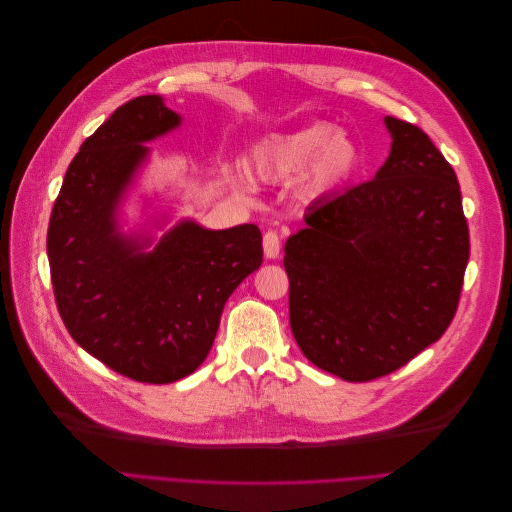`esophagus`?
<instances>
[{"instance_id": "esophagus-1", "label": "esophagus", "mask_w": 512, "mask_h": 512, "mask_svg": "<svg viewBox=\"0 0 512 512\" xmlns=\"http://www.w3.org/2000/svg\"><path fill=\"white\" fill-rule=\"evenodd\" d=\"M262 245H265V256L269 260L280 258V235H277V232H273V230L265 232V239H262Z\"/></svg>"}]
</instances>
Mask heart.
I'll return each mask as SVG.
<instances>
[{
    "label": "heart",
    "instance_id": "1",
    "mask_svg": "<svg viewBox=\"0 0 512 512\" xmlns=\"http://www.w3.org/2000/svg\"><path fill=\"white\" fill-rule=\"evenodd\" d=\"M363 164V151L348 132L329 121L303 123L288 132L271 134L252 149V173L267 183H286L299 177V192L320 198L344 188ZM228 183L250 194V179L241 170H226Z\"/></svg>",
    "mask_w": 512,
    "mask_h": 512
}]
</instances>
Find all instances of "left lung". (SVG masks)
I'll return each mask as SVG.
<instances>
[{
    "mask_svg": "<svg viewBox=\"0 0 512 512\" xmlns=\"http://www.w3.org/2000/svg\"><path fill=\"white\" fill-rule=\"evenodd\" d=\"M376 177L305 213L288 237L290 329L316 367L367 382L438 342L470 258L455 170L408 121L384 117Z\"/></svg>",
    "mask_w": 512,
    "mask_h": 512,
    "instance_id": "left-lung-1",
    "label": "left lung"
}]
</instances>
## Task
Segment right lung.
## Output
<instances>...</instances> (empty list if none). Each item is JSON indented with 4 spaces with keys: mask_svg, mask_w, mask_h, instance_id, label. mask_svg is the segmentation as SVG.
Wrapping results in <instances>:
<instances>
[{
    "mask_svg": "<svg viewBox=\"0 0 512 512\" xmlns=\"http://www.w3.org/2000/svg\"><path fill=\"white\" fill-rule=\"evenodd\" d=\"M179 126L162 96L119 106L70 162L46 235L57 309L74 342L149 384L177 382L203 365L228 297L262 265L256 224L211 230L185 218L158 239L149 228L170 220L158 213L123 228V203L151 156L147 143Z\"/></svg>",
    "mask_w": 512,
    "mask_h": 512,
    "instance_id": "1",
    "label": "right lung"
}]
</instances>
